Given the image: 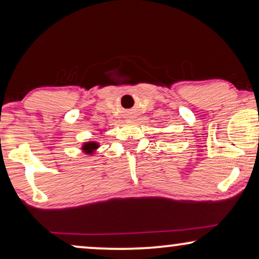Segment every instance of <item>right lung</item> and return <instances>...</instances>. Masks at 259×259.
<instances>
[{
  "label": "right lung",
  "instance_id": "right-lung-1",
  "mask_svg": "<svg viewBox=\"0 0 259 259\" xmlns=\"http://www.w3.org/2000/svg\"><path fill=\"white\" fill-rule=\"evenodd\" d=\"M99 147H100V144H99L98 141H86V143H83L82 146H81V151L88 155H92L98 151Z\"/></svg>",
  "mask_w": 259,
  "mask_h": 259
}]
</instances>
